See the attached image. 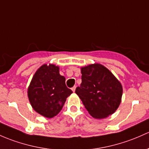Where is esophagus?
Segmentation results:
<instances>
[{"label": "esophagus", "mask_w": 149, "mask_h": 149, "mask_svg": "<svg viewBox=\"0 0 149 149\" xmlns=\"http://www.w3.org/2000/svg\"><path fill=\"white\" fill-rule=\"evenodd\" d=\"M76 86H74L71 89H72V91H73V92H75V91H76Z\"/></svg>", "instance_id": "esophagus-1"}]
</instances>
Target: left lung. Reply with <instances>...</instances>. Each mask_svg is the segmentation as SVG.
I'll use <instances>...</instances> for the list:
<instances>
[{"instance_id":"8db88e82","label":"left lung","mask_w":149,"mask_h":149,"mask_svg":"<svg viewBox=\"0 0 149 149\" xmlns=\"http://www.w3.org/2000/svg\"><path fill=\"white\" fill-rule=\"evenodd\" d=\"M81 86L76 88L89 113L95 118L111 115L119 106L123 88L120 83L109 69L95 63L81 68Z\"/></svg>"}]
</instances>
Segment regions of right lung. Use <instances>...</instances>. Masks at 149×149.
<instances>
[{
    "label": "right lung",
    "instance_id": "obj_1",
    "mask_svg": "<svg viewBox=\"0 0 149 149\" xmlns=\"http://www.w3.org/2000/svg\"><path fill=\"white\" fill-rule=\"evenodd\" d=\"M72 93L65 85V77L59 73V68L53 64H45L38 69L28 90L33 109L46 118L57 115Z\"/></svg>",
    "mask_w": 149,
    "mask_h": 149
}]
</instances>
